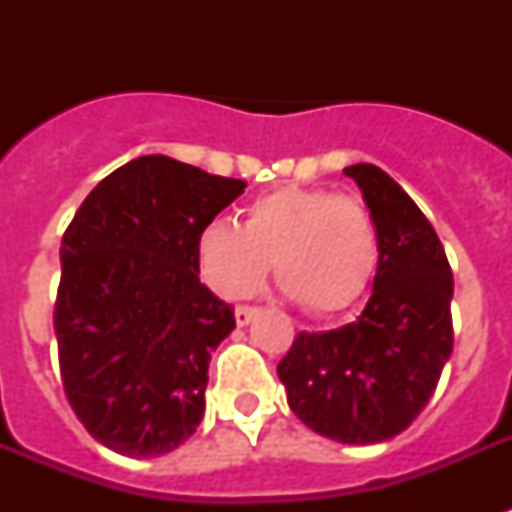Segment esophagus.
Segmentation results:
<instances>
[{
	"label": "esophagus",
	"instance_id": "obj_1",
	"mask_svg": "<svg viewBox=\"0 0 512 512\" xmlns=\"http://www.w3.org/2000/svg\"><path fill=\"white\" fill-rule=\"evenodd\" d=\"M255 316L257 308H252V305H239V308H236V324H239V327H247Z\"/></svg>",
	"mask_w": 512,
	"mask_h": 512
}]
</instances>
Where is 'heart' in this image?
<instances>
[{
  "mask_svg": "<svg viewBox=\"0 0 512 512\" xmlns=\"http://www.w3.org/2000/svg\"><path fill=\"white\" fill-rule=\"evenodd\" d=\"M201 276L236 300L263 284L273 263L279 287L313 316L340 313L372 287L380 268V231L361 196L321 185H279L241 212L215 220L196 241Z\"/></svg>",
  "mask_w": 512,
  "mask_h": 512,
  "instance_id": "obj_1",
  "label": "heart"
}]
</instances>
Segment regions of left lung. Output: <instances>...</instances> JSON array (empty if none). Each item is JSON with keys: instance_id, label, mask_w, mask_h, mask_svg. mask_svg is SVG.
Listing matches in <instances>:
<instances>
[{"instance_id": "left-lung-1", "label": "left lung", "mask_w": 512, "mask_h": 512, "mask_svg": "<svg viewBox=\"0 0 512 512\" xmlns=\"http://www.w3.org/2000/svg\"><path fill=\"white\" fill-rule=\"evenodd\" d=\"M380 231V268L364 313L300 332L276 372L289 409L319 436L380 444L425 409L454 345V279L444 244L412 196L374 164L345 167Z\"/></svg>"}]
</instances>
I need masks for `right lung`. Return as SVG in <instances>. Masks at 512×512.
Wrapping results in <instances>:
<instances>
[{
	"instance_id": "add662e5",
	"label": "right lung",
	"mask_w": 512,
	"mask_h": 512,
	"mask_svg": "<svg viewBox=\"0 0 512 512\" xmlns=\"http://www.w3.org/2000/svg\"><path fill=\"white\" fill-rule=\"evenodd\" d=\"M244 188L170 156H138L68 223L52 313L60 380L111 452L159 457L199 428L209 358L236 319L199 281L196 241Z\"/></svg>"
}]
</instances>
